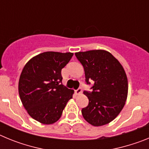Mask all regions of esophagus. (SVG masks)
<instances>
[{
  "label": "esophagus",
  "instance_id": "34e87169",
  "mask_svg": "<svg viewBox=\"0 0 149 149\" xmlns=\"http://www.w3.org/2000/svg\"><path fill=\"white\" fill-rule=\"evenodd\" d=\"M75 93L77 95L81 94V93H82V89H81V88H78L77 90H75Z\"/></svg>",
  "mask_w": 149,
  "mask_h": 149
}]
</instances>
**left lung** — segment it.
I'll list each match as a JSON object with an SVG mask.
<instances>
[{"label": "left lung", "instance_id": "8db88e82", "mask_svg": "<svg viewBox=\"0 0 149 149\" xmlns=\"http://www.w3.org/2000/svg\"><path fill=\"white\" fill-rule=\"evenodd\" d=\"M83 65L86 82H94L92 92L84 91L89 104L81 110L84 119L93 126L110 123L120 113L127 100L128 84L119 60L104 50L77 52Z\"/></svg>", "mask_w": 149, "mask_h": 149}]
</instances>
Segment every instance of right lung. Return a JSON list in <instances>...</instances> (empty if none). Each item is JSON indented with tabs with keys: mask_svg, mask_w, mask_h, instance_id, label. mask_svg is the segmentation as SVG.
<instances>
[{
	"mask_svg": "<svg viewBox=\"0 0 149 149\" xmlns=\"http://www.w3.org/2000/svg\"><path fill=\"white\" fill-rule=\"evenodd\" d=\"M73 53L47 51L30 59L22 69L18 93L27 113L45 125L60 119L65 105L74 94L62 83V68Z\"/></svg>",
	"mask_w": 149,
	"mask_h": 149,
	"instance_id": "1",
	"label": "right lung"
}]
</instances>
